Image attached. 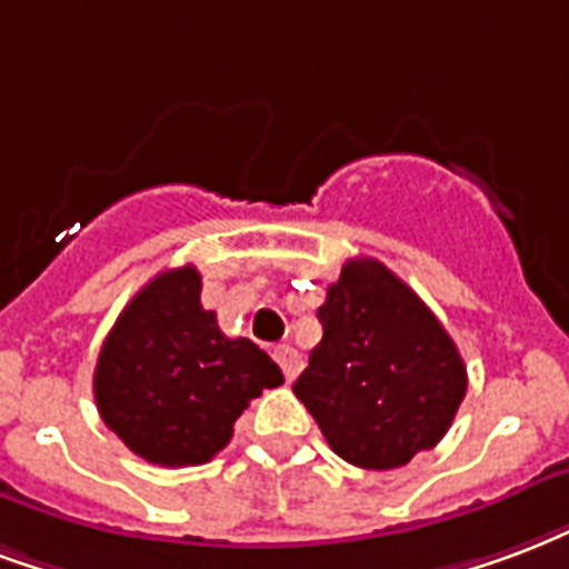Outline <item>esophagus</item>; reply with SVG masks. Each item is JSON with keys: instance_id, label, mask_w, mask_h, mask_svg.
Returning <instances> with one entry per match:
<instances>
[{"instance_id": "esophagus-1", "label": "esophagus", "mask_w": 569, "mask_h": 569, "mask_svg": "<svg viewBox=\"0 0 569 569\" xmlns=\"http://www.w3.org/2000/svg\"><path fill=\"white\" fill-rule=\"evenodd\" d=\"M273 359H277V365L283 368V377L286 380H296L298 370H301V352L292 347H277L273 349Z\"/></svg>"}]
</instances>
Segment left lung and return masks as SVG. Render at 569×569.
<instances>
[{
  "label": "left lung",
  "instance_id": "8db88e82",
  "mask_svg": "<svg viewBox=\"0 0 569 569\" xmlns=\"http://www.w3.org/2000/svg\"><path fill=\"white\" fill-rule=\"evenodd\" d=\"M317 317L322 340L292 391L328 446L365 470L435 449L465 401L467 368L422 298L377 259H349Z\"/></svg>",
  "mask_w": 569,
  "mask_h": 569
}]
</instances>
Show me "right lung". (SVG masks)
Here are the masks:
<instances>
[{
    "instance_id": "1",
    "label": "right lung",
    "mask_w": 569,
    "mask_h": 569,
    "mask_svg": "<svg viewBox=\"0 0 569 569\" xmlns=\"http://www.w3.org/2000/svg\"><path fill=\"white\" fill-rule=\"evenodd\" d=\"M283 382L271 356L226 338L201 307L192 264L153 277L104 338L92 395L104 425L150 465H204L229 443L238 416Z\"/></svg>"
}]
</instances>
